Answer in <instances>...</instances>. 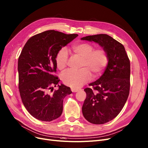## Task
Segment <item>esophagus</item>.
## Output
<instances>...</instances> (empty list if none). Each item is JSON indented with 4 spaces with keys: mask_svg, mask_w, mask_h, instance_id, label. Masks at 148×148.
<instances>
[{
    "mask_svg": "<svg viewBox=\"0 0 148 148\" xmlns=\"http://www.w3.org/2000/svg\"><path fill=\"white\" fill-rule=\"evenodd\" d=\"M79 90V89H77V88H71V91H72L73 92H77Z\"/></svg>",
    "mask_w": 148,
    "mask_h": 148,
    "instance_id": "obj_1",
    "label": "esophagus"
}]
</instances>
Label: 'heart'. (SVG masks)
I'll list each match as a JSON object with an SVG mask.
<instances>
[{
	"mask_svg": "<svg viewBox=\"0 0 148 148\" xmlns=\"http://www.w3.org/2000/svg\"><path fill=\"white\" fill-rule=\"evenodd\" d=\"M73 52L82 58L79 70L69 69L63 73L61 78L63 82L72 88H77L89 82L93 77H97L102 73L108 62L107 51L102 48L95 49L93 45L89 43L77 44L72 47ZM68 53L65 48L58 52L56 62L58 69L62 70L66 67Z\"/></svg>",
	"mask_w": 148,
	"mask_h": 148,
	"instance_id": "obj_1",
	"label": "heart"
}]
</instances>
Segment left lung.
Wrapping results in <instances>:
<instances>
[{
  "mask_svg": "<svg viewBox=\"0 0 148 148\" xmlns=\"http://www.w3.org/2000/svg\"><path fill=\"white\" fill-rule=\"evenodd\" d=\"M82 40L94 41L107 51L108 62L104 73L84 91L86 97L82 113L88 122L102 124L110 121L121 111L130 90V60L121 43L106 34L90 35Z\"/></svg>",
  "mask_w": 148,
  "mask_h": 148,
  "instance_id": "obj_1",
  "label": "left lung"
}]
</instances>
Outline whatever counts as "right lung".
Masks as SVG:
<instances>
[{
	"instance_id": "add662e5",
	"label": "right lung",
	"mask_w": 148,
	"mask_h": 148,
	"mask_svg": "<svg viewBox=\"0 0 148 148\" xmlns=\"http://www.w3.org/2000/svg\"><path fill=\"white\" fill-rule=\"evenodd\" d=\"M78 36L47 30L31 37L18 58L19 90L27 110L36 119L51 121L61 116L63 102L72 91L53 74L58 52ZM57 85L58 90L53 91ZM51 90L52 93L49 92Z\"/></svg>"
}]
</instances>
